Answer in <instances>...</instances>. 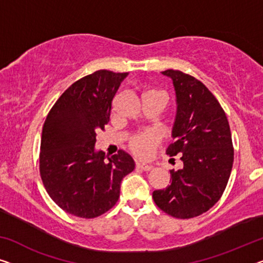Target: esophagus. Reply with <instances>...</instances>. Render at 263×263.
Instances as JSON below:
<instances>
[{"instance_id":"esophagus-1","label":"esophagus","mask_w":263,"mask_h":263,"mask_svg":"<svg viewBox=\"0 0 263 263\" xmlns=\"http://www.w3.org/2000/svg\"><path fill=\"white\" fill-rule=\"evenodd\" d=\"M137 167H138V169H142V170H144V171H150L152 167L151 164H146V163H140V162H137Z\"/></svg>"}]
</instances>
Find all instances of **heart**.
<instances>
[{
  "label": "heart",
  "mask_w": 263,
  "mask_h": 263,
  "mask_svg": "<svg viewBox=\"0 0 263 263\" xmlns=\"http://www.w3.org/2000/svg\"><path fill=\"white\" fill-rule=\"evenodd\" d=\"M158 142L159 137L156 132H142L132 137L130 140V148L133 154L139 158H148V157H151Z\"/></svg>",
  "instance_id": "heart-1"
}]
</instances>
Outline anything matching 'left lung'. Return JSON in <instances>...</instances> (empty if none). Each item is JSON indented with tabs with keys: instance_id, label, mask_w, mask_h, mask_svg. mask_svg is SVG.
<instances>
[{
	"instance_id": "obj_1",
	"label": "left lung",
	"mask_w": 263,
	"mask_h": 263,
	"mask_svg": "<svg viewBox=\"0 0 263 263\" xmlns=\"http://www.w3.org/2000/svg\"><path fill=\"white\" fill-rule=\"evenodd\" d=\"M162 74L171 78L177 104L166 154L181 156L183 167L171 170L170 185L152 197L172 217L191 218L209 210L226 189L234 162L232 133L221 105L201 81L181 70Z\"/></svg>"
}]
</instances>
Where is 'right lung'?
I'll return each mask as SVG.
<instances>
[{"mask_svg": "<svg viewBox=\"0 0 263 263\" xmlns=\"http://www.w3.org/2000/svg\"><path fill=\"white\" fill-rule=\"evenodd\" d=\"M128 73L100 69L69 86L50 109L42 128L40 174L47 193L66 213L93 218L120 195V183L135 169L123 150L112 157L96 150L112 100Z\"/></svg>", "mask_w": 263, "mask_h": 263, "instance_id": "obj_1", "label": "right lung"}]
</instances>
